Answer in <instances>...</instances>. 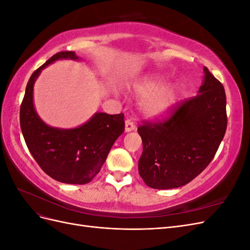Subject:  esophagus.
Returning a JSON list of instances; mask_svg holds the SVG:
<instances>
[{
	"mask_svg": "<svg viewBox=\"0 0 250 250\" xmlns=\"http://www.w3.org/2000/svg\"><path fill=\"white\" fill-rule=\"evenodd\" d=\"M135 129V124L132 122L131 120H126L125 121V131L129 132Z\"/></svg>",
	"mask_w": 250,
	"mask_h": 250,
	"instance_id": "34e87169",
	"label": "esophagus"
}]
</instances>
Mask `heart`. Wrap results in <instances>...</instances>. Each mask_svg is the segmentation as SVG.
<instances>
[{
  "label": "heart",
  "instance_id": "b5f03b06",
  "mask_svg": "<svg viewBox=\"0 0 250 250\" xmlns=\"http://www.w3.org/2000/svg\"><path fill=\"white\" fill-rule=\"evenodd\" d=\"M167 81L160 76L144 79L135 86L137 95L142 99H151L146 104L150 115H160L168 110L175 102L176 94L173 89H165Z\"/></svg>",
  "mask_w": 250,
  "mask_h": 250
}]
</instances>
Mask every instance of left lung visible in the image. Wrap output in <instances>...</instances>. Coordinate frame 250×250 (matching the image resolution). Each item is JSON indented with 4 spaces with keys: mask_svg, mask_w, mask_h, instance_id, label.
I'll return each mask as SVG.
<instances>
[{
    "mask_svg": "<svg viewBox=\"0 0 250 250\" xmlns=\"http://www.w3.org/2000/svg\"><path fill=\"white\" fill-rule=\"evenodd\" d=\"M139 173L157 190L183 187L206 169L217 152L228 127L222 83L204 67L198 95L181 100L158 121H143Z\"/></svg>",
    "mask_w": 250,
    "mask_h": 250,
    "instance_id": "8db88e82",
    "label": "left lung"
}]
</instances>
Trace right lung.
I'll return each instance as SVG.
<instances>
[{
	"mask_svg": "<svg viewBox=\"0 0 250 250\" xmlns=\"http://www.w3.org/2000/svg\"><path fill=\"white\" fill-rule=\"evenodd\" d=\"M62 58L78 59L75 52H58L33 72L21 104L20 124L30 153L44 173L60 183L84 185L100 172L113 143L124 132V113L97 112L74 129L44 124L33 106V85L42 69Z\"/></svg>",
	"mask_w": 250,
	"mask_h": 250,
	"instance_id": "add662e5",
	"label": "right lung"
}]
</instances>
